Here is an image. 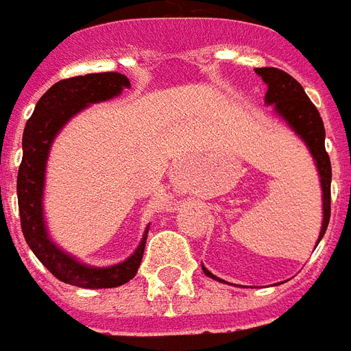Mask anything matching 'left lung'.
I'll return each instance as SVG.
<instances>
[{
  "mask_svg": "<svg viewBox=\"0 0 351 351\" xmlns=\"http://www.w3.org/2000/svg\"><path fill=\"white\" fill-rule=\"evenodd\" d=\"M256 74L268 83L266 102L275 104V111L287 121L298 136L307 143L308 150L313 154L318 173H320L322 191H324V223H322L320 238L326 234L331 215V162L326 150V128L322 123V117L316 110V106L311 102V98L305 95L298 80L287 74L285 70L266 66V69H255ZM204 274L217 279L206 268Z\"/></svg>",
  "mask_w": 351,
  "mask_h": 351,
  "instance_id": "left-lung-1",
  "label": "left lung"
}]
</instances>
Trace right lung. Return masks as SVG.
I'll list each match as a JSON object with an SVG mask.
<instances>
[{"mask_svg":"<svg viewBox=\"0 0 351 351\" xmlns=\"http://www.w3.org/2000/svg\"><path fill=\"white\" fill-rule=\"evenodd\" d=\"M124 87H130L128 77L119 72L85 74L61 80L44 93L23 130V156L16 180L18 210L23 238L38 261L50 269L51 275L74 287H121L130 279H134L145 251L149 230L143 236L141 245L128 261L111 268H89L74 261L72 256L64 255L61 249L51 243L43 219L44 169L56 134L63 128V124H66L70 117L76 115L85 106L113 98Z\"/></svg>","mask_w":351,"mask_h":351,"instance_id":"1","label":"right lung"}]
</instances>
